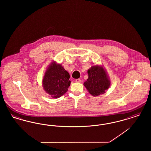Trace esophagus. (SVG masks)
<instances>
[{"label":"esophagus","instance_id":"esophagus-1","mask_svg":"<svg viewBox=\"0 0 151 151\" xmlns=\"http://www.w3.org/2000/svg\"><path fill=\"white\" fill-rule=\"evenodd\" d=\"M75 81H76V83H81V80L80 79H76Z\"/></svg>","mask_w":151,"mask_h":151}]
</instances>
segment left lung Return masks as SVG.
Returning <instances> with one entry per match:
<instances>
[{"label": "left lung", "mask_w": 151, "mask_h": 151, "mask_svg": "<svg viewBox=\"0 0 151 151\" xmlns=\"http://www.w3.org/2000/svg\"><path fill=\"white\" fill-rule=\"evenodd\" d=\"M88 78L84 83L89 93L94 97L105 93L110 86V80L105 68L99 65H92L88 70Z\"/></svg>", "instance_id": "left-lung-1"}]
</instances>
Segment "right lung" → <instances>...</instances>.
Listing matches in <instances>:
<instances>
[{"instance_id":"obj_1","label":"right lung","mask_w":151,"mask_h":151,"mask_svg":"<svg viewBox=\"0 0 151 151\" xmlns=\"http://www.w3.org/2000/svg\"><path fill=\"white\" fill-rule=\"evenodd\" d=\"M70 78L69 73L61 64L53 61L45 72L42 79L43 89L51 97L59 98L67 92L71 84Z\"/></svg>"}]
</instances>
